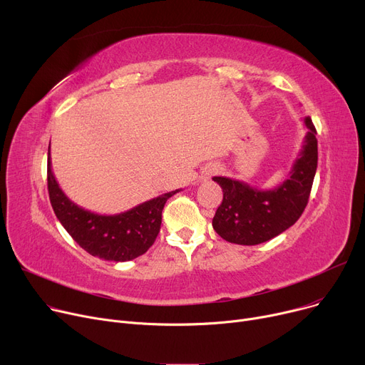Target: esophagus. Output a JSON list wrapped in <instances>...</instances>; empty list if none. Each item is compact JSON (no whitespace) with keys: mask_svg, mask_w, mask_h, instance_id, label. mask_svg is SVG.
I'll return each mask as SVG.
<instances>
[{"mask_svg":"<svg viewBox=\"0 0 365 365\" xmlns=\"http://www.w3.org/2000/svg\"><path fill=\"white\" fill-rule=\"evenodd\" d=\"M202 173H204V178L207 179V178H210V176L216 175V173H217V168H216L215 165H212V167H205V170H204Z\"/></svg>","mask_w":365,"mask_h":365,"instance_id":"obj_1","label":"esophagus"}]
</instances>
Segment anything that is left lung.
<instances>
[{
	"instance_id": "left-lung-1",
	"label": "left lung",
	"mask_w": 365,
	"mask_h": 365,
	"mask_svg": "<svg viewBox=\"0 0 365 365\" xmlns=\"http://www.w3.org/2000/svg\"><path fill=\"white\" fill-rule=\"evenodd\" d=\"M303 146L289 178L274 189H257L245 182L216 176L223 190V201L213 217L215 231L227 242L256 245L272 240L293 226L308 204L317 164L318 142L312 120Z\"/></svg>"
}]
</instances>
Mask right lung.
<instances>
[{"mask_svg":"<svg viewBox=\"0 0 365 365\" xmlns=\"http://www.w3.org/2000/svg\"><path fill=\"white\" fill-rule=\"evenodd\" d=\"M47 182L56 217L73 241L94 257L109 262H128L142 256L155 241L163 208L180 189L145 201L118 215H98L71 201L57 183L48 150Z\"/></svg>","mask_w":365,"mask_h":365,"instance_id":"1","label":"right lung"}]
</instances>
